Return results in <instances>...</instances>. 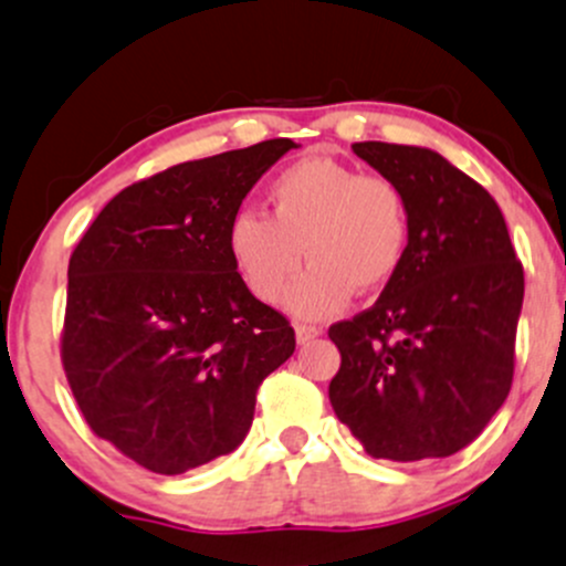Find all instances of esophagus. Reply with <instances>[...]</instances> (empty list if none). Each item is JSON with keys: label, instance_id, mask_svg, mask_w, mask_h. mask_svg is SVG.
Masks as SVG:
<instances>
[{"label": "esophagus", "instance_id": "1", "mask_svg": "<svg viewBox=\"0 0 566 566\" xmlns=\"http://www.w3.org/2000/svg\"><path fill=\"white\" fill-rule=\"evenodd\" d=\"M322 335V327H314V325H295V340L297 344H308V340L319 338Z\"/></svg>", "mask_w": 566, "mask_h": 566}]
</instances>
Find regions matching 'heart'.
<instances>
[{
	"instance_id": "heart-1",
	"label": "heart",
	"mask_w": 566,
	"mask_h": 566,
	"mask_svg": "<svg viewBox=\"0 0 566 566\" xmlns=\"http://www.w3.org/2000/svg\"><path fill=\"white\" fill-rule=\"evenodd\" d=\"M411 239L402 190L384 177H363L349 164L308 155L269 185V217L239 212L228 226V254L247 290L263 303L284 293L301 319L344 312L357 293H378L400 273Z\"/></svg>"
}]
</instances>
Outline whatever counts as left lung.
I'll return each instance as SVG.
<instances>
[{
	"instance_id": "obj_1",
	"label": "left lung",
	"mask_w": 566,
	"mask_h": 566,
	"mask_svg": "<svg viewBox=\"0 0 566 566\" xmlns=\"http://www.w3.org/2000/svg\"><path fill=\"white\" fill-rule=\"evenodd\" d=\"M352 150L402 190L411 239L374 308L331 327L333 411L376 459L451 457L511 392L524 269L494 198L443 155L387 142Z\"/></svg>"
}]
</instances>
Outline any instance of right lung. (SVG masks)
Masks as SVG:
<instances>
[{"label":"right lung","instance_id":"obj_1","mask_svg":"<svg viewBox=\"0 0 566 566\" xmlns=\"http://www.w3.org/2000/svg\"><path fill=\"white\" fill-rule=\"evenodd\" d=\"M293 139L188 160L120 190L70 260L61 359L85 421L128 459L179 475L247 438L295 333L228 254V226Z\"/></svg>","mask_w":566,"mask_h":566}]
</instances>
